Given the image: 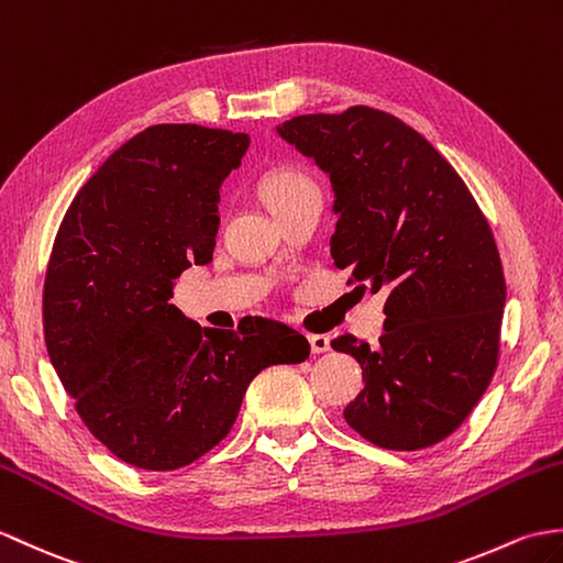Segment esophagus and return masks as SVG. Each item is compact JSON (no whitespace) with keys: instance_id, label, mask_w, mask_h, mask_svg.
<instances>
[{"instance_id":"34e87169","label":"esophagus","mask_w":563,"mask_h":563,"mask_svg":"<svg viewBox=\"0 0 563 563\" xmlns=\"http://www.w3.org/2000/svg\"><path fill=\"white\" fill-rule=\"evenodd\" d=\"M309 343H311V352L313 355H321V352H329L331 350V341L325 335H309Z\"/></svg>"}]
</instances>
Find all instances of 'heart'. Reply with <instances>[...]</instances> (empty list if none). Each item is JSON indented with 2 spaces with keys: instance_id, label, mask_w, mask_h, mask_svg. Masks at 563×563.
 <instances>
[{
  "instance_id": "obj_1",
  "label": "heart",
  "mask_w": 563,
  "mask_h": 563,
  "mask_svg": "<svg viewBox=\"0 0 563 563\" xmlns=\"http://www.w3.org/2000/svg\"><path fill=\"white\" fill-rule=\"evenodd\" d=\"M258 196L271 208L273 216H280L287 208L307 199H321L319 185L305 167L292 163H280L268 167L256 181Z\"/></svg>"
}]
</instances>
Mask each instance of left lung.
Listing matches in <instances>:
<instances>
[{
  "mask_svg": "<svg viewBox=\"0 0 563 563\" xmlns=\"http://www.w3.org/2000/svg\"><path fill=\"white\" fill-rule=\"evenodd\" d=\"M278 134L331 177V256L386 292L378 345L338 335L362 367L345 422L374 446L420 451L463 424L499 364L506 283L485 213L451 163L398 117L352 104Z\"/></svg>",
  "mask_w": 563,
  "mask_h": 563,
  "instance_id": "8db88e82",
  "label": "left lung"
}]
</instances>
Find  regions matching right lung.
Instances as JSON below:
<instances>
[{"instance_id": "obj_1", "label": "right lung", "mask_w": 563, "mask_h": 563, "mask_svg": "<svg viewBox=\"0 0 563 563\" xmlns=\"http://www.w3.org/2000/svg\"><path fill=\"white\" fill-rule=\"evenodd\" d=\"M246 148L228 129H143L74 196L52 244L49 360L90 434L134 467L199 461L230 434L261 369L311 352L280 321L201 329L169 305L181 273L213 256L218 189Z\"/></svg>"}]
</instances>
